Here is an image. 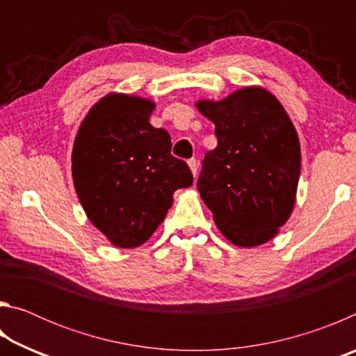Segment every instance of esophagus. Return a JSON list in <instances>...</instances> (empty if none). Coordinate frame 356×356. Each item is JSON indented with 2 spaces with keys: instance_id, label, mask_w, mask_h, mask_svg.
<instances>
[{
  "instance_id": "1",
  "label": "esophagus",
  "mask_w": 356,
  "mask_h": 356,
  "mask_svg": "<svg viewBox=\"0 0 356 356\" xmlns=\"http://www.w3.org/2000/svg\"><path fill=\"white\" fill-rule=\"evenodd\" d=\"M188 166H190V171L193 174V177H196V174H197V161L195 159L188 160Z\"/></svg>"
}]
</instances>
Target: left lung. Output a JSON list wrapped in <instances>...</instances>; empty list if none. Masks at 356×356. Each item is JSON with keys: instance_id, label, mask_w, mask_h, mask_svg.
I'll use <instances>...</instances> for the list:
<instances>
[{"instance_id": "8db88e82", "label": "left lung", "mask_w": 356, "mask_h": 356, "mask_svg": "<svg viewBox=\"0 0 356 356\" xmlns=\"http://www.w3.org/2000/svg\"><path fill=\"white\" fill-rule=\"evenodd\" d=\"M196 108L215 124L218 146L206 154L197 190L229 242L267 243L291 216L300 179L297 130L284 106L261 86L242 88Z\"/></svg>"}]
</instances>
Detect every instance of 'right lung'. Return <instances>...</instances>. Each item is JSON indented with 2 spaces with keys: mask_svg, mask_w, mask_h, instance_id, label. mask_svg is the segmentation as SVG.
Instances as JSON below:
<instances>
[{
  "mask_svg": "<svg viewBox=\"0 0 356 356\" xmlns=\"http://www.w3.org/2000/svg\"><path fill=\"white\" fill-rule=\"evenodd\" d=\"M155 104L120 92L105 95L78 129L72 177L89 221L118 246L147 242L172 206V195L193 185L185 161L171 155V136L150 125Z\"/></svg>",
  "mask_w": 356,
  "mask_h": 356,
  "instance_id": "right-lung-1",
  "label": "right lung"
}]
</instances>
